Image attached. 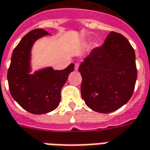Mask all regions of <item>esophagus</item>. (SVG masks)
I'll use <instances>...</instances> for the list:
<instances>
[{
  "instance_id": "esophagus-1",
  "label": "esophagus",
  "mask_w": 150,
  "mask_h": 150,
  "mask_svg": "<svg viewBox=\"0 0 150 150\" xmlns=\"http://www.w3.org/2000/svg\"><path fill=\"white\" fill-rule=\"evenodd\" d=\"M79 66V65L78 63H75V71H78Z\"/></svg>"
}]
</instances>
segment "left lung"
<instances>
[{"label": "left lung", "mask_w": 150, "mask_h": 150, "mask_svg": "<svg viewBox=\"0 0 150 150\" xmlns=\"http://www.w3.org/2000/svg\"><path fill=\"white\" fill-rule=\"evenodd\" d=\"M81 96L94 111L110 113L132 96L137 81L136 55L123 35L111 31L104 44L92 50L79 67Z\"/></svg>", "instance_id": "obj_1"}]
</instances>
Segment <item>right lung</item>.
Here are the masks:
<instances>
[{"mask_svg": "<svg viewBox=\"0 0 150 150\" xmlns=\"http://www.w3.org/2000/svg\"><path fill=\"white\" fill-rule=\"evenodd\" d=\"M45 35L49 32L38 28L24 35L13 50L7 73L11 96L24 110L34 115L49 113L58 106L62 88L75 67L71 63L64 70L49 67L29 75L31 46Z\"/></svg>", "mask_w": 150, "mask_h": 150, "instance_id": "obj_1", "label": "right lung"}]
</instances>
